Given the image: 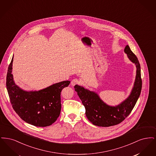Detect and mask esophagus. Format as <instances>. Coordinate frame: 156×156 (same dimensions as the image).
<instances>
[{"mask_svg":"<svg viewBox=\"0 0 156 156\" xmlns=\"http://www.w3.org/2000/svg\"><path fill=\"white\" fill-rule=\"evenodd\" d=\"M80 83V81H79L78 79H76V78L73 79V80L71 81V84L72 86H74L75 85L78 84V83Z\"/></svg>","mask_w":156,"mask_h":156,"instance_id":"obj_1","label":"esophagus"}]
</instances>
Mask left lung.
Returning a JSON list of instances; mask_svg holds the SVG:
<instances>
[{
	"instance_id": "left-lung-1",
	"label": "left lung",
	"mask_w": 156,
	"mask_h": 156,
	"mask_svg": "<svg viewBox=\"0 0 156 156\" xmlns=\"http://www.w3.org/2000/svg\"><path fill=\"white\" fill-rule=\"evenodd\" d=\"M124 52L136 66V75L130 95L121 103L116 106L109 105L95 91L78 85L74 86L75 90L85 106L86 116L95 126L109 127L119 124L130 113L140 97L142 86L140 63L128 45L125 47Z\"/></svg>"
}]
</instances>
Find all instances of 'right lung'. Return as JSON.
<instances>
[{"mask_svg": "<svg viewBox=\"0 0 156 156\" xmlns=\"http://www.w3.org/2000/svg\"><path fill=\"white\" fill-rule=\"evenodd\" d=\"M13 56L9 66L6 88L12 107L19 117L33 126H50L59 117L61 92L69 81L54 83L38 90H25L16 84L12 74Z\"/></svg>", "mask_w": 156, "mask_h": 156, "instance_id": "right-lung-1", "label": "right lung"}]
</instances>
